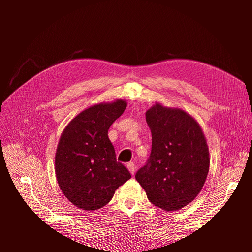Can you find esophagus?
<instances>
[{
	"instance_id": "34e87169",
	"label": "esophagus",
	"mask_w": 252,
	"mask_h": 252,
	"mask_svg": "<svg viewBox=\"0 0 252 252\" xmlns=\"http://www.w3.org/2000/svg\"><path fill=\"white\" fill-rule=\"evenodd\" d=\"M127 168H128L129 171H130L131 174H134V172H135V164L133 162H129L127 164Z\"/></svg>"
}]
</instances>
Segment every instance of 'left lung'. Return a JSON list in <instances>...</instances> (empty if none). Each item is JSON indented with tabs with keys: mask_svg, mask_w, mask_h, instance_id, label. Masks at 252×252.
Segmentation results:
<instances>
[{
	"mask_svg": "<svg viewBox=\"0 0 252 252\" xmlns=\"http://www.w3.org/2000/svg\"><path fill=\"white\" fill-rule=\"evenodd\" d=\"M151 154L135 174L150 203L177 211L201 192L209 171V149L199 123L180 108L156 103L146 111Z\"/></svg>",
	"mask_w": 252,
	"mask_h": 252,
	"instance_id": "obj_1",
	"label": "left lung"
}]
</instances>
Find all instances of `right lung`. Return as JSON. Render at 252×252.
<instances>
[{
    "label": "right lung",
    "mask_w": 252,
    "mask_h": 252,
    "mask_svg": "<svg viewBox=\"0 0 252 252\" xmlns=\"http://www.w3.org/2000/svg\"><path fill=\"white\" fill-rule=\"evenodd\" d=\"M126 107L127 102L121 98L90 106L73 118L61 134L55 161L57 181L63 194L80 209L104 207L131 178L117 161L108 138L109 127Z\"/></svg>",
    "instance_id": "add662e5"
}]
</instances>
